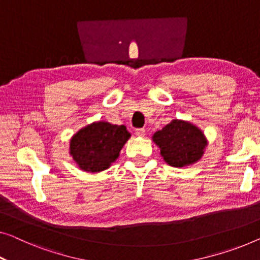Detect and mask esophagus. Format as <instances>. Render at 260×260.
Returning <instances> with one entry per match:
<instances>
[{"label": "esophagus", "mask_w": 260, "mask_h": 260, "mask_svg": "<svg viewBox=\"0 0 260 260\" xmlns=\"http://www.w3.org/2000/svg\"><path fill=\"white\" fill-rule=\"evenodd\" d=\"M145 134H146L145 128H137V129H135V135H137V137H145Z\"/></svg>", "instance_id": "obj_1"}]
</instances>
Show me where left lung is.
Masks as SVG:
<instances>
[{"instance_id":"left-lung-1","label":"left lung","mask_w":260,"mask_h":260,"mask_svg":"<svg viewBox=\"0 0 260 260\" xmlns=\"http://www.w3.org/2000/svg\"><path fill=\"white\" fill-rule=\"evenodd\" d=\"M164 160L175 168L187 167L202 158L208 140L199 127L174 119L152 137Z\"/></svg>"}]
</instances>
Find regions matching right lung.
Masks as SVG:
<instances>
[{
  "label": "right lung",
  "instance_id": "add662e5",
  "mask_svg": "<svg viewBox=\"0 0 260 260\" xmlns=\"http://www.w3.org/2000/svg\"><path fill=\"white\" fill-rule=\"evenodd\" d=\"M131 138L123 125L95 121L80 128L70 140V155L87 173H100L111 167Z\"/></svg>",
  "mask_w": 260,
  "mask_h": 260
}]
</instances>
